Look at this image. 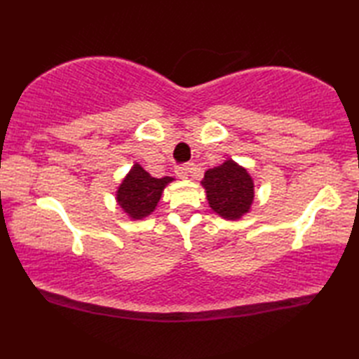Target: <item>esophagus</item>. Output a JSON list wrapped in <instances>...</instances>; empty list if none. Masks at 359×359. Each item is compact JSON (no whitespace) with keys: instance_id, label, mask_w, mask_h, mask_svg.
Returning a JSON list of instances; mask_svg holds the SVG:
<instances>
[{"instance_id":"34e87169","label":"esophagus","mask_w":359,"mask_h":359,"mask_svg":"<svg viewBox=\"0 0 359 359\" xmlns=\"http://www.w3.org/2000/svg\"><path fill=\"white\" fill-rule=\"evenodd\" d=\"M193 170H194V165L193 163H187V165L179 166L177 170H175V174H177L180 179H188L189 174L193 172Z\"/></svg>"}]
</instances>
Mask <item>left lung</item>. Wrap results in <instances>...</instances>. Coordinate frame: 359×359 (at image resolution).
<instances>
[{
    "mask_svg": "<svg viewBox=\"0 0 359 359\" xmlns=\"http://www.w3.org/2000/svg\"><path fill=\"white\" fill-rule=\"evenodd\" d=\"M202 187L210 208L225 220H239L251 211L255 182L251 174L233 158L205 171Z\"/></svg>",
    "mask_w": 359,
    "mask_h": 359,
    "instance_id": "8db88e82",
    "label": "left lung"
}]
</instances>
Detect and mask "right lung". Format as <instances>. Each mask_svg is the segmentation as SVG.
<instances>
[{
    "instance_id": "add662e5",
    "label": "right lung",
    "mask_w": 359,
    "mask_h": 359,
    "mask_svg": "<svg viewBox=\"0 0 359 359\" xmlns=\"http://www.w3.org/2000/svg\"><path fill=\"white\" fill-rule=\"evenodd\" d=\"M172 177H152L139 163H134L116 191V202L131 220H142L152 215L163 189Z\"/></svg>"
}]
</instances>
